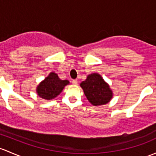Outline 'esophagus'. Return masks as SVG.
Listing matches in <instances>:
<instances>
[{
  "label": "esophagus",
  "instance_id": "34e87169",
  "mask_svg": "<svg viewBox=\"0 0 156 156\" xmlns=\"http://www.w3.org/2000/svg\"><path fill=\"white\" fill-rule=\"evenodd\" d=\"M73 83L74 85H77L78 84V80L75 79V80H73Z\"/></svg>",
  "mask_w": 156,
  "mask_h": 156
}]
</instances>
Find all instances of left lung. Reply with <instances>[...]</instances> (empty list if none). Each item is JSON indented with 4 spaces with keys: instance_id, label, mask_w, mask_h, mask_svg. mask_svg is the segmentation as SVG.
<instances>
[{
    "instance_id": "left-lung-1",
    "label": "left lung",
    "mask_w": 156,
    "mask_h": 156,
    "mask_svg": "<svg viewBox=\"0 0 156 156\" xmlns=\"http://www.w3.org/2000/svg\"><path fill=\"white\" fill-rule=\"evenodd\" d=\"M83 93L93 106L104 105L113 98V91L109 84L99 73L88 75L87 79L80 83Z\"/></svg>"
}]
</instances>
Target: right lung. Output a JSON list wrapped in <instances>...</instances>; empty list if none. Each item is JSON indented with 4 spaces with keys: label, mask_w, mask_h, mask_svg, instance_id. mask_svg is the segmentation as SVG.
<instances>
[{
    "label": "right lung",
    "mask_w": 156,
    "mask_h": 156,
    "mask_svg": "<svg viewBox=\"0 0 156 156\" xmlns=\"http://www.w3.org/2000/svg\"><path fill=\"white\" fill-rule=\"evenodd\" d=\"M68 84H69L68 80H61L57 73L51 72L37 85L36 91L42 99L51 100L56 98Z\"/></svg>",
    "instance_id": "1"
}]
</instances>
